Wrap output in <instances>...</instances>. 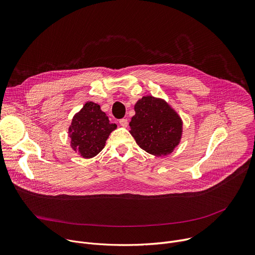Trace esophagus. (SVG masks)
Instances as JSON below:
<instances>
[{
  "label": "esophagus",
  "instance_id": "obj_1",
  "mask_svg": "<svg viewBox=\"0 0 255 255\" xmlns=\"http://www.w3.org/2000/svg\"><path fill=\"white\" fill-rule=\"evenodd\" d=\"M119 123H120V125H121L122 127H124V128H126V127L128 126V121H127V119H121V120L119 121Z\"/></svg>",
  "mask_w": 255,
  "mask_h": 255
}]
</instances>
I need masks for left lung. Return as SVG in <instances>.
I'll list each match as a JSON object with an SVG mask.
<instances>
[{
    "label": "left lung",
    "mask_w": 255,
    "mask_h": 255,
    "mask_svg": "<svg viewBox=\"0 0 255 255\" xmlns=\"http://www.w3.org/2000/svg\"><path fill=\"white\" fill-rule=\"evenodd\" d=\"M130 134L139 147L154 156L173 152L183 137L184 123L178 113L161 98L143 96L134 105Z\"/></svg>",
    "instance_id": "8db88e82"
}]
</instances>
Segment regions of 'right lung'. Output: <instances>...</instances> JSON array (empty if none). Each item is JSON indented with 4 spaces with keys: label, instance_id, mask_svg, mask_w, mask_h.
Returning a JSON list of instances; mask_svg holds the SVG:
<instances>
[{
    "label": "right lung",
    "instance_id": "add662e5",
    "mask_svg": "<svg viewBox=\"0 0 255 255\" xmlns=\"http://www.w3.org/2000/svg\"><path fill=\"white\" fill-rule=\"evenodd\" d=\"M116 128L117 125L110 122L99 104L88 101L72 117L68 127L70 147L83 158H93L103 150Z\"/></svg>",
    "mask_w": 255,
    "mask_h": 255
}]
</instances>
